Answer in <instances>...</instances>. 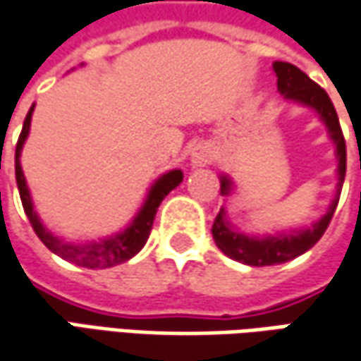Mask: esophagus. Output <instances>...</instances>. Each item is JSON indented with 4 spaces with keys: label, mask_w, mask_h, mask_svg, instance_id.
Masks as SVG:
<instances>
[{
    "label": "esophagus",
    "mask_w": 361,
    "mask_h": 361,
    "mask_svg": "<svg viewBox=\"0 0 361 361\" xmlns=\"http://www.w3.org/2000/svg\"><path fill=\"white\" fill-rule=\"evenodd\" d=\"M214 159V151L208 147V145H196L192 149V167H206V165L212 164Z\"/></svg>",
    "instance_id": "34e87169"
}]
</instances>
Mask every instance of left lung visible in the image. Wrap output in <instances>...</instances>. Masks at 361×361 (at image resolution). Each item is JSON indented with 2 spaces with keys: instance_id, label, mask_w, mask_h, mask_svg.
<instances>
[{
  "instance_id": "8db88e82",
  "label": "left lung",
  "mask_w": 361,
  "mask_h": 361,
  "mask_svg": "<svg viewBox=\"0 0 361 361\" xmlns=\"http://www.w3.org/2000/svg\"><path fill=\"white\" fill-rule=\"evenodd\" d=\"M273 71L276 74V90L283 94L285 101L297 102L301 106H307L317 113V117L325 125L329 139L336 145V159H337V185L336 196L331 200L327 212L323 214L319 220H315L311 226L307 228H293L285 232L276 234H244L238 228L228 220L226 208H220L214 226H212V236L216 246L230 257L232 260H238L248 267H273V264H283L289 260L301 257L309 248H313L317 240L327 230L331 216L337 208L341 185L345 180V139L339 127L336 106L327 92L319 85H315L305 72L299 71L289 62H273ZM236 190L234 181L230 176L222 173L220 176V194L224 197L232 196Z\"/></svg>"
}]
</instances>
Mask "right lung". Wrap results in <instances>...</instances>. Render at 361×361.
Listing matches in <instances>:
<instances>
[{"mask_svg":"<svg viewBox=\"0 0 361 361\" xmlns=\"http://www.w3.org/2000/svg\"><path fill=\"white\" fill-rule=\"evenodd\" d=\"M32 113H34V104L27 113L24 121V129L18 139L16 145V181H18V190H20V197H22V206H24L25 216L30 220V224L34 228V232L38 234V238L46 244L48 250H52L60 259L74 262L78 267L85 269H109V267H117L125 260L133 259L135 255L145 246L147 238H149L151 226L155 220V214L159 204L164 202V197L176 190L183 180V171L181 169H171L165 171L164 176H159L157 180L151 183L149 192L143 200V206L133 216V220L127 224L125 230H121L117 234H111L106 238H99V240H90V243H71L64 240L60 236H56L54 232H50L48 228L42 224L38 212L34 208V202L30 196L27 183H25V176L22 171V149H24L25 139L30 135V125H32Z\"/></svg>","mask_w":361,"mask_h":361,"instance_id":"right-lung-1","label":"right lung"}]
</instances>
